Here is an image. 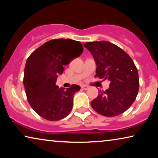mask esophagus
I'll return each mask as SVG.
<instances>
[{
    "instance_id": "1",
    "label": "esophagus",
    "mask_w": 158,
    "mask_h": 158,
    "mask_svg": "<svg viewBox=\"0 0 158 158\" xmlns=\"http://www.w3.org/2000/svg\"><path fill=\"white\" fill-rule=\"evenodd\" d=\"M81 88H82V89H83V90H88V86H87V85H82L81 86Z\"/></svg>"
}]
</instances>
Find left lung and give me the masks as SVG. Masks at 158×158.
I'll return each mask as SVG.
<instances>
[{
  "label": "left lung",
  "instance_id": "left-lung-1",
  "mask_svg": "<svg viewBox=\"0 0 158 158\" xmlns=\"http://www.w3.org/2000/svg\"><path fill=\"white\" fill-rule=\"evenodd\" d=\"M84 46L96 61L95 77L110 81L109 89L100 90L90 105L101 115H120L132 105L139 90V75L133 60L122 49L107 41L86 42Z\"/></svg>",
  "mask_w": 158,
  "mask_h": 158
}]
</instances>
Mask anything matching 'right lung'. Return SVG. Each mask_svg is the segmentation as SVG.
<instances>
[{"label": "right lung", "mask_w": 158, "mask_h": 158, "mask_svg": "<svg viewBox=\"0 0 158 158\" xmlns=\"http://www.w3.org/2000/svg\"><path fill=\"white\" fill-rule=\"evenodd\" d=\"M83 51L80 42L70 39H57L45 42L32 52L26 62L23 85L34 111L49 121L66 117L73 109V96L81 89L77 85L59 88L57 77L64 65Z\"/></svg>", "instance_id": "1"}]
</instances>
